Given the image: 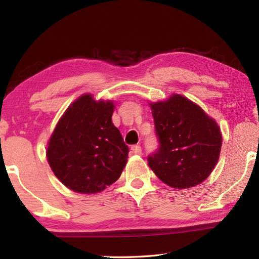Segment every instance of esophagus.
I'll use <instances>...</instances> for the list:
<instances>
[{
    "instance_id": "esophagus-1",
    "label": "esophagus",
    "mask_w": 259,
    "mask_h": 259,
    "mask_svg": "<svg viewBox=\"0 0 259 259\" xmlns=\"http://www.w3.org/2000/svg\"><path fill=\"white\" fill-rule=\"evenodd\" d=\"M131 150H133V152L135 153V155H141V153H142L141 147H140V146H138V145H134V146H131Z\"/></svg>"
}]
</instances>
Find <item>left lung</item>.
<instances>
[{
  "mask_svg": "<svg viewBox=\"0 0 259 259\" xmlns=\"http://www.w3.org/2000/svg\"><path fill=\"white\" fill-rule=\"evenodd\" d=\"M150 107L159 147L148 157L149 167L172 188L201 184L217 164L222 149L216 121L180 95L150 103Z\"/></svg>",
  "mask_w": 259,
  "mask_h": 259,
  "instance_id": "8db88e82",
  "label": "left lung"
}]
</instances>
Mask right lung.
Here are the masks:
<instances>
[{
  "mask_svg": "<svg viewBox=\"0 0 259 259\" xmlns=\"http://www.w3.org/2000/svg\"><path fill=\"white\" fill-rule=\"evenodd\" d=\"M114 104L91 95L75 100L59 120L49 141L48 161L69 189L97 194L120 177L129 148L112 123Z\"/></svg>",
  "mask_w": 259,
  "mask_h": 259,
  "instance_id": "obj_1",
  "label": "right lung"
}]
</instances>
